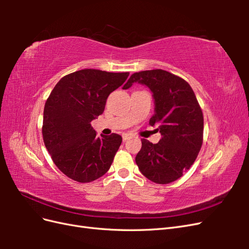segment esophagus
<instances>
[{
  "label": "esophagus",
  "mask_w": 249,
  "mask_h": 249,
  "mask_svg": "<svg viewBox=\"0 0 249 249\" xmlns=\"http://www.w3.org/2000/svg\"><path fill=\"white\" fill-rule=\"evenodd\" d=\"M131 138V135H129V134H124L123 135V140L124 141H126L127 139H130Z\"/></svg>",
  "instance_id": "obj_1"
}]
</instances>
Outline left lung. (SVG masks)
<instances>
[{
    "label": "left lung",
    "mask_w": 249,
    "mask_h": 249,
    "mask_svg": "<svg viewBox=\"0 0 249 249\" xmlns=\"http://www.w3.org/2000/svg\"><path fill=\"white\" fill-rule=\"evenodd\" d=\"M134 83L152 91L155 114L149 124L162 136L156 144L141 139L135 161L152 182H175L192 166L202 144L203 116L196 96L184 79L163 70L135 72L123 88H130Z\"/></svg>",
    "instance_id": "obj_1"
}]
</instances>
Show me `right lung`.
Segmentation results:
<instances>
[{
	"label": "right lung",
	"instance_id": "1",
	"mask_svg": "<svg viewBox=\"0 0 249 249\" xmlns=\"http://www.w3.org/2000/svg\"><path fill=\"white\" fill-rule=\"evenodd\" d=\"M127 77L129 72L82 70L63 77L52 90L44 105L43 142L70 178L89 183L109 170L123 138L97 137L90 123L103 114L109 94Z\"/></svg>",
	"mask_w": 249,
	"mask_h": 249
}]
</instances>
